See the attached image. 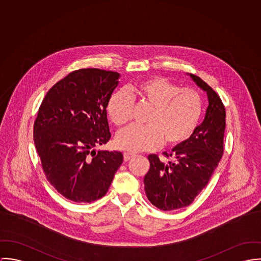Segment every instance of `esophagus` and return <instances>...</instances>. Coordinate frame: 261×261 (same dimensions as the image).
I'll return each instance as SVG.
<instances>
[{
	"mask_svg": "<svg viewBox=\"0 0 261 261\" xmlns=\"http://www.w3.org/2000/svg\"><path fill=\"white\" fill-rule=\"evenodd\" d=\"M133 157V155L132 154H130V153H124V161H129L131 158Z\"/></svg>",
	"mask_w": 261,
	"mask_h": 261,
	"instance_id": "esophagus-1",
	"label": "esophagus"
}]
</instances>
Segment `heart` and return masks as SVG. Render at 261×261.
<instances>
[{
	"label": "heart",
	"mask_w": 261,
	"mask_h": 261,
	"mask_svg": "<svg viewBox=\"0 0 261 261\" xmlns=\"http://www.w3.org/2000/svg\"><path fill=\"white\" fill-rule=\"evenodd\" d=\"M139 102L150 107L146 126H129L116 136L117 148L130 153L154 150L160 144L176 146L187 141L195 131L202 114L200 95L192 89H181L164 77H153L131 88ZM107 111L117 126L132 118L133 104L122 92L114 93Z\"/></svg>",
	"instance_id": "1"
}]
</instances>
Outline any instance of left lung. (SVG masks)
<instances>
[{
  "label": "left lung",
  "instance_id": "left-lung-1",
  "mask_svg": "<svg viewBox=\"0 0 261 261\" xmlns=\"http://www.w3.org/2000/svg\"><path fill=\"white\" fill-rule=\"evenodd\" d=\"M206 92L208 107L202 123L191 137L176 145L171 153L164 152L168 162L150 154V169L145 175V193L157 208L170 211L186 207L208 184L223 155L225 108L217 93L202 79L189 74Z\"/></svg>",
  "mask_w": 261,
  "mask_h": 261
}]
</instances>
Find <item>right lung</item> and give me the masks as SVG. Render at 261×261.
<instances>
[{
	"instance_id": "obj_1",
	"label": "right lung",
	"mask_w": 261,
	"mask_h": 261,
	"mask_svg": "<svg viewBox=\"0 0 261 261\" xmlns=\"http://www.w3.org/2000/svg\"><path fill=\"white\" fill-rule=\"evenodd\" d=\"M120 74L80 69L46 94L34 123V143L48 181L65 198L92 202L103 197L123 162L118 151L99 150L111 133L107 106Z\"/></svg>"
}]
</instances>
